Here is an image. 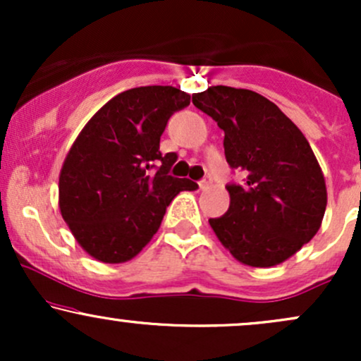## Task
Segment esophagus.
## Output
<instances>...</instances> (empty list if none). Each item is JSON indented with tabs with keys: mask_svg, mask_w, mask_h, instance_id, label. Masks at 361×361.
Returning a JSON list of instances; mask_svg holds the SVG:
<instances>
[{
	"mask_svg": "<svg viewBox=\"0 0 361 361\" xmlns=\"http://www.w3.org/2000/svg\"><path fill=\"white\" fill-rule=\"evenodd\" d=\"M210 185H212V178H210V176L204 178V180H202L200 183H198V186H200V190H209Z\"/></svg>",
	"mask_w": 361,
	"mask_h": 361,
	"instance_id": "34e87169",
	"label": "esophagus"
}]
</instances>
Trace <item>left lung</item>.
<instances>
[{"label":"left lung","mask_w":361,"mask_h":361,"mask_svg":"<svg viewBox=\"0 0 361 361\" xmlns=\"http://www.w3.org/2000/svg\"><path fill=\"white\" fill-rule=\"evenodd\" d=\"M192 102L222 128L227 163L246 175L227 186L229 210L210 227L239 263H283L317 234L326 212L324 175L307 139L256 91L210 86Z\"/></svg>","instance_id":"1"}]
</instances>
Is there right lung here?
Masks as SVG:
<instances>
[{
	"label": "right lung",
	"instance_id": "1",
	"mask_svg": "<svg viewBox=\"0 0 361 361\" xmlns=\"http://www.w3.org/2000/svg\"><path fill=\"white\" fill-rule=\"evenodd\" d=\"M190 105L173 86L122 91L88 120L59 175V209L78 244L102 263H126L159 229L166 207L197 183L168 175L175 152L161 154L169 117ZM157 160L161 166L152 176Z\"/></svg>",
	"mask_w": 361,
	"mask_h": 361
}]
</instances>
